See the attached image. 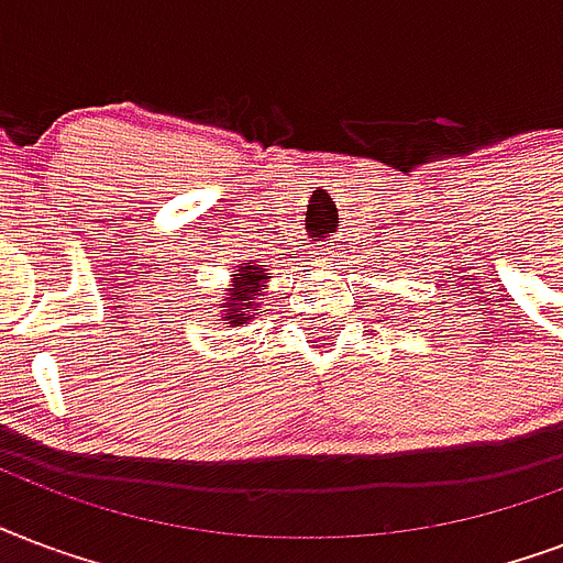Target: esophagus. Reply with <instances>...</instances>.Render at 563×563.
<instances>
[{
  "instance_id": "esophagus-1",
  "label": "esophagus",
  "mask_w": 563,
  "mask_h": 563,
  "mask_svg": "<svg viewBox=\"0 0 563 563\" xmlns=\"http://www.w3.org/2000/svg\"><path fill=\"white\" fill-rule=\"evenodd\" d=\"M317 255H320V258H317V261H320L322 267H334V261L341 258V255H338V252H334V250H320V252H317Z\"/></svg>"
}]
</instances>
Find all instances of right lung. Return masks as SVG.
I'll return each mask as SVG.
<instances>
[{"label":"right lung","instance_id":"add662e5","mask_svg":"<svg viewBox=\"0 0 563 563\" xmlns=\"http://www.w3.org/2000/svg\"><path fill=\"white\" fill-rule=\"evenodd\" d=\"M238 282L229 287V296L222 299V320H229L232 325H243V322L255 320V313H261V294L267 290L269 273L264 264H246L238 273Z\"/></svg>","mask_w":563,"mask_h":563}]
</instances>
